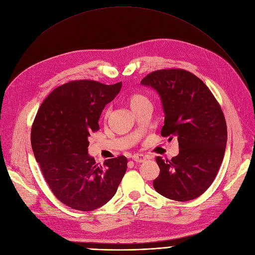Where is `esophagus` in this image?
<instances>
[{
  "label": "esophagus",
  "mask_w": 255,
  "mask_h": 255,
  "mask_svg": "<svg viewBox=\"0 0 255 255\" xmlns=\"http://www.w3.org/2000/svg\"><path fill=\"white\" fill-rule=\"evenodd\" d=\"M132 161L136 163H144L146 161V156H144L143 154H134L132 155Z\"/></svg>",
  "instance_id": "obj_1"
}]
</instances>
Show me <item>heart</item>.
<instances>
[{"instance_id": "heart-1", "label": "heart", "mask_w": 255, "mask_h": 255, "mask_svg": "<svg viewBox=\"0 0 255 255\" xmlns=\"http://www.w3.org/2000/svg\"><path fill=\"white\" fill-rule=\"evenodd\" d=\"M128 105H129L131 110L134 111V112L137 111L138 109H140V108H142V107H144V106H146V105H149V104H150V102H149L147 96L144 95L143 93H140V92L130 93V94L128 95ZM107 115H108V110H107L106 113H105V116H106V117H107Z\"/></svg>"}]
</instances>
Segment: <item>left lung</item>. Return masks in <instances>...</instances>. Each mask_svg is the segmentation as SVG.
<instances>
[{"mask_svg":"<svg viewBox=\"0 0 255 255\" xmlns=\"http://www.w3.org/2000/svg\"><path fill=\"white\" fill-rule=\"evenodd\" d=\"M160 94L165 113L162 137H177L179 152L169 161L156 156L160 174L154 190L176 201L195 199L209 189L224 157L227 127L209 87L192 72L167 68L141 81Z\"/></svg>","mask_w":255,"mask_h":255,"instance_id":"obj_1","label":"left lung"}]
</instances>
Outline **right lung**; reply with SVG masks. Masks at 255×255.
<instances>
[{
	"label": "right lung",
	"instance_id": "right-lung-1",
	"mask_svg": "<svg viewBox=\"0 0 255 255\" xmlns=\"http://www.w3.org/2000/svg\"><path fill=\"white\" fill-rule=\"evenodd\" d=\"M120 88L121 82L70 81L48 94L33 121L31 145L42 175L57 199L74 210L103 207L126 174L125 155L99 165L88 154V137L100 129L102 111Z\"/></svg>",
	"mask_w": 255,
	"mask_h": 255
}]
</instances>
